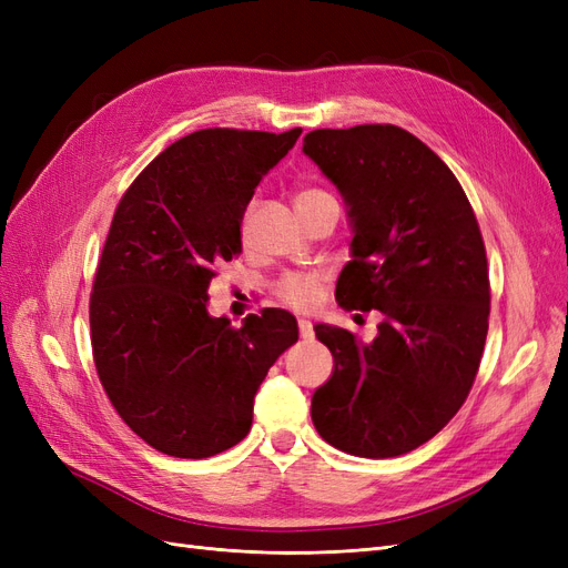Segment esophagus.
I'll list each match as a JSON object with an SVG mask.
<instances>
[{
  "label": "esophagus",
  "mask_w": 568,
  "mask_h": 568,
  "mask_svg": "<svg viewBox=\"0 0 568 568\" xmlns=\"http://www.w3.org/2000/svg\"><path fill=\"white\" fill-rule=\"evenodd\" d=\"M298 332H301V338H303V341H313L315 332H313L311 320H298Z\"/></svg>",
  "instance_id": "1"
}]
</instances>
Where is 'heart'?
I'll use <instances>...</instances> for the list:
<instances>
[{"label": "heart", "instance_id": "1", "mask_svg": "<svg viewBox=\"0 0 568 568\" xmlns=\"http://www.w3.org/2000/svg\"><path fill=\"white\" fill-rule=\"evenodd\" d=\"M332 199L334 196L329 192H324V189H317V186H301L294 196L298 213ZM320 291H322V274L317 272H286L277 280V284H274V294H277V298L284 305L294 307V311H311V307L320 301Z\"/></svg>", "mask_w": 568, "mask_h": 568}]
</instances>
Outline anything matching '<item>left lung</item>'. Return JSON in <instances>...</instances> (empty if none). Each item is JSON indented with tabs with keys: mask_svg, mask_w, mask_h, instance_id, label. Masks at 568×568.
Returning a JSON list of instances; mask_svg holds the SVG:
<instances>
[{
	"mask_svg": "<svg viewBox=\"0 0 568 568\" xmlns=\"http://www.w3.org/2000/svg\"><path fill=\"white\" fill-rule=\"evenodd\" d=\"M303 151L348 203L353 261L336 301L384 315L369 346L315 326L334 374L313 395V424L348 455L398 457L432 440L474 386L490 315L484 236L453 170L398 125L313 130Z\"/></svg>",
	"mask_w": 568,
	"mask_h": 568,
	"instance_id": "1",
	"label": "left lung"
}]
</instances>
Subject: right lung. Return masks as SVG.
<instances>
[{
  "mask_svg": "<svg viewBox=\"0 0 568 568\" xmlns=\"http://www.w3.org/2000/svg\"><path fill=\"white\" fill-rule=\"evenodd\" d=\"M301 132L186 134L113 213L90 294L94 367L120 419L163 455L203 459L244 440L255 390L298 341L286 311L265 307L232 326L205 303L215 267L242 253L255 186Z\"/></svg>",
  "mask_w": 568,
  "mask_h": 568,
  "instance_id": "right-lung-1",
  "label": "right lung"
}]
</instances>
